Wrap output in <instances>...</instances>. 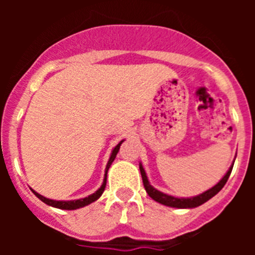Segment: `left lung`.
Here are the masks:
<instances>
[{"instance_id":"left-lung-1","label":"left lung","mask_w":255,"mask_h":255,"mask_svg":"<svg viewBox=\"0 0 255 255\" xmlns=\"http://www.w3.org/2000/svg\"><path fill=\"white\" fill-rule=\"evenodd\" d=\"M233 167H234V162L233 164H231V167H230L229 171L226 172V175H225V176L222 177V179H221L220 181L213 186V188L208 189V190L202 193V194L197 195V197H191V198H176V197H172V195L164 194V193H162V191L153 188V186L150 185V182L148 181L147 173H145V171H144L143 166H141V163H139V168H140L144 188H145V191L148 193V195H149L153 200H155V202H158V203L163 204V206L173 207V208H195V207H199L200 204L206 203L207 200L211 199L212 197H215L218 191L224 188L225 184H226L227 180H229L230 173H231V171H233Z\"/></svg>"}]
</instances>
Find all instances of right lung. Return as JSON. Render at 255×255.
Listing matches in <instances>:
<instances>
[{
    "mask_svg": "<svg viewBox=\"0 0 255 255\" xmlns=\"http://www.w3.org/2000/svg\"><path fill=\"white\" fill-rule=\"evenodd\" d=\"M124 140H121L120 143L117 144L116 147L112 149V153H111V157H110V159H108L107 162V166H106V172H105V179H103V184L101 185V188L98 189V190L96 191V193H93V194L88 195V197L83 198V199H76V200H53V199H48V198L43 197V195L38 194L37 191H34L33 189H31V191L34 193L35 195H37L38 198H39L43 203L48 204V206L51 207H55V208H60V209H67V211H73V209H78V208H82V207H85L88 206V204L93 203V202H96L98 198L102 195V193L105 191V188H106V181H107V172H108V168H110V166L112 164V162L115 161V158H116V154L119 153V149H120V145L123 144Z\"/></svg>",
    "mask_w": 255,
    "mask_h": 255,
    "instance_id": "1",
    "label": "right lung"
}]
</instances>
